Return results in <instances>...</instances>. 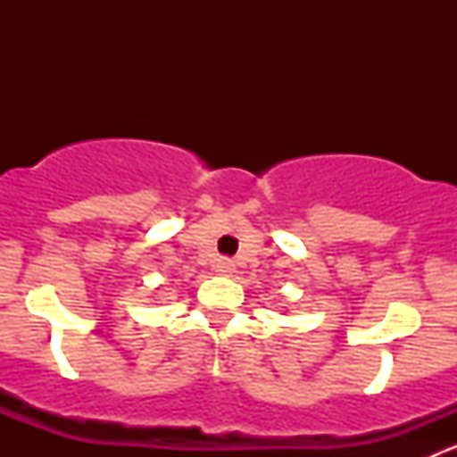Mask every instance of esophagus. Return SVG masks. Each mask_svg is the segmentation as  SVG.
I'll return each instance as SVG.
<instances>
[{
  "instance_id": "34e87169",
  "label": "esophagus",
  "mask_w": 457,
  "mask_h": 457,
  "mask_svg": "<svg viewBox=\"0 0 457 457\" xmlns=\"http://www.w3.org/2000/svg\"><path fill=\"white\" fill-rule=\"evenodd\" d=\"M219 271L220 274H225V276H229L234 271V262L232 261H219Z\"/></svg>"
}]
</instances>
